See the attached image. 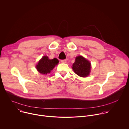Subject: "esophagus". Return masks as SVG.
<instances>
[{"label":"esophagus","mask_w":129,"mask_h":129,"mask_svg":"<svg viewBox=\"0 0 129 129\" xmlns=\"http://www.w3.org/2000/svg\"><path fill=\"white\" fill-rule=\"evenodd\" d=\"M61 62L63 63H66V60H62Z\"/></svg>","instance_id":"34e87169"}]
</instances>
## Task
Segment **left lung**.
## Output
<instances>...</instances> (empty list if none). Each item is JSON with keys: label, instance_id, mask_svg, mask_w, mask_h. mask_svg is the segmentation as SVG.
<instances>
[{"label": "left lung", "instance_id": "8db88e82", "mask_svg": "<svg viewBox=\"0 0 129 129\" xmlns=\"http://www.w3.org/2000/svg\"><path fill=\"white\" fill-rule=\"evenodd\" d=\"M72 69L77 75L81 77H87L90 72L91 64L90 62L82 56L76 58L73 64Z\"/></svg>", "mask_w": 129, "mask_h": 129}]
</instances>
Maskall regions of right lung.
<instances>
[{"instance_id":"right-lung-1","label":"right lung","mask_w":129,"mask_h":129,"mask_svg":"<svg viewBox=\"0 0 129 129\" xmlns=\"http://www.w3.org/2000/svg\"><path fill=\"white\" fill-rule=\"evenodd\" d=\"M59 63V60L54 58L50 60L46 56H44L39 61L36 68L41 74H47L53 69L54 67Z\"/></svg>"}]
</instances>
